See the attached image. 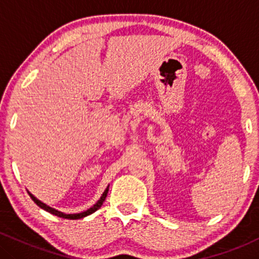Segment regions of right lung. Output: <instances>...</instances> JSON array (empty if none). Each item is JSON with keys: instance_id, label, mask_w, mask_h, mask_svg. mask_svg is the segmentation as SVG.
I'll return each instance as SVG.
<instances>
[{"instance_id": "obj_1", "label": "right lung", "mask_w": 259, "mask_h": 259, "mask_svg": "<svg viewBox=\"0 0 259 259\" xmlns=\"http://www.w3.org/2000/svg\"><path fill=\"white\" fill-rule=\"evenodd\" d=\"M28 194H29V196H30V197H31V200L34 201L35 203H36L38 207L42 208V209L46 210V212L51 213V214H55V215L59 217V218H64V219H81V218H84V217H86V215H90V214H92V213L96 212L97 209H100L101 206H102V203H103V202H105V200H106L107 194H108V187H107V189L105 190V192H103L102 196H101L100 200L97 201L96 203L94 204V206H92L91 208H89V209H88V210H85V212H81V213H75V214H65V213L59 212V210L55 209V208L49 207V206H47V204H45V203H42V202H41V201H38L36 197H34V196H32V195L30 194V192H28Z\"/></svg>"}]
</instances>
